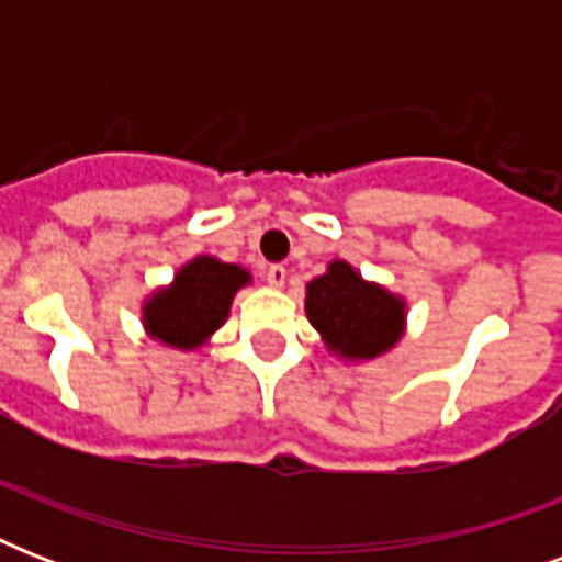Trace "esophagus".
Listing matches in <instances>:
<instances>
[{
	"label": "esophagus",
	"instance_id": "obj_1",
	"mask_svg": "<svg viewBox=\"0 0 562 562\" xmlns=\"http://www.w3.org/2000/svg\"><path fill=\"white\" fill-rule=\"evenodd\" d=\"M265 280H268L271 289H282V285H285V268H282V265H271V268L265 271Z\"/></svg>",
	"mask_w": 562,
	"mask_h": 562
}]
</instances>
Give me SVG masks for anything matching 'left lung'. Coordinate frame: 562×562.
<instances>
[{"instance_id":"obj_1","label":"left lung","mask_w":562,"mask_h":562,"mask_svg":"<svg viewBox=\"0 0 562 562\" xmlns=\"http://www.w3.org/2000/svg\"><path fill=\"white\" fill-rule=\"evenodd\" d=\"M306 317L344 364H368L391 352L408 329V300L382 282L364 280L350 262L333 259L306 282Z\"/></svg>"}]
</instances>
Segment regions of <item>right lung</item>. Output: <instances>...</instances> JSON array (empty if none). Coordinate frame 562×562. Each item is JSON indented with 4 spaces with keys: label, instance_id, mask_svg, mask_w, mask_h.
<instances>
[{
    "label": "right lung",
    "instance_id": "right-lung-1",
    "mask_svg": "<svg viewBox=\"0 0 562 562\" xmlns=\"http://www.w3.org/2000/svg\"><path fill=\"white\" fill-rule=\"evenodd\" d=\"M250 282L254 277L241 265L210 254L192 256L175 271L171 282L157 285L143 300L139 315L145 335L169 350H203L227 324L233 297Z\"/></svg>",
    "mask_w": 562,
    "mask_h": 562
}]
</instances>
